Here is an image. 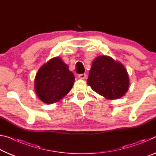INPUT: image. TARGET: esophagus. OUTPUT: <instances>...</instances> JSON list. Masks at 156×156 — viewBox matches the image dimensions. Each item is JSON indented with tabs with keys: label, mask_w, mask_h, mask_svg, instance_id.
I'll return each mask as SVG.
<instances>
[{
	"label": "esophagus",
	"mask_w": 156,
	"mask_h": 156,
	"mask_svg": "<svg viewBox=\"0 0 156 156\" xmlns=\"http://www.w3.org/2000/svg\"><path fill=\"white\" fill-rule=\"evenodd\" d=\"M86 77H87L86 73H82V74L78 75V78L80 79H84Z\"/></svg>",
	"instance_id": "34e87169"
}]
</instances>
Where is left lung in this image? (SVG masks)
I'll list each match as a JSON object with an SVG mask.
<instances>
[{"mask_svg": "<svg viewBox=\"0 0 156 156\" xmlns=\"http://www.w3.org/2000/svg\"><path fill=\"white\" fill-rule=\"evenodd\" d=\"M87 82L94 91L108 100L120 98L129 87V75L125 66L107 56L94 59Z\"/></svg>", "mask_w": 156, "mask_h": 156, "instance_id": "obj_1", "label": "left lung"}]
</instances>
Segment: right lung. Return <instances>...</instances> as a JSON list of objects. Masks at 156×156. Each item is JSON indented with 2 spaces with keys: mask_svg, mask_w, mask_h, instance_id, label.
I'll list each match as a JSON object with an SVG mask.
<instances>
[{
  "mask_svg": "<svg viewBox=\"0 0 156 156\" xmlns=\"http://www.w3.org/2000/svg\"><path fill=\"white\" fill-rule=\"evenodd\" d=\"M75 81L73 73L60 57L53 58L39 69L34 80V89L44 103H55L72 89Z\"/></svg>",
  "mask_w": 156,
  "mask_h": 156,
  "instance_id": "add662e5",
  "label": "right lung"
}]
</instances>
